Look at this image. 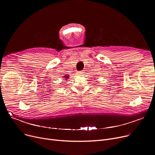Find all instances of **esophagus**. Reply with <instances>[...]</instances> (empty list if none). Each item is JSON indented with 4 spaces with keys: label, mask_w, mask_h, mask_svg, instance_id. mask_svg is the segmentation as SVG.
<instances>
[{
    "label": "esophagus",
    "mask_w": 155,
    "mask_h": 155,
    "mask_svg": "<svg viewBox=\"0 0 155 155\" xmlns=\"http://www.w3.org/2000/svg\"><path fill=\"white\" fill-rule=\"evenodd\" d=\"M84 71H79L77 72V75H82L84 74Z\"/></svg>",
    "instance_id": "obj_1"
}]
</instances>
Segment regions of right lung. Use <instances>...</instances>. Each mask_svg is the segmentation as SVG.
<instances>
[{
  "mask_svg": "<svg viewBox=\"0 0 155 155\" xmlns=\"http://www.w3.org/2000/svg\"><path fill=\"white\" fill-rule=\"evenodd\" d=\"M63 78H64V80H66L67 79H68V78H69V77H68V75H65V76H64Z\"/></svg>",
  "mask_w": 155,
  "mask_h": 155,
  "instance_id": "add662e5",
  "label": "right lung"
}]
</instances>
